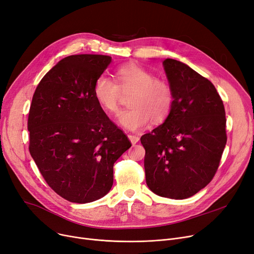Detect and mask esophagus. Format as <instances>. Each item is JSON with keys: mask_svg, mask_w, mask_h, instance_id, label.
Wrapping results in <instances>:
<instances>
[{"mask_svg": "<svg viewBox=\"0 0 254 254\" xmlns=\"http://www.w3.org/2000/svg\"><path fill=\"white\" fill-rule=\"evenodd\" d=\"M127 137H128V139H129V141L131 142V144H132V145L136 144V143L140 140V138H139L138 136H136V135H130V134H128V135H127Z\"/></svg>", "mask_w": 254, "mask_h": 254, "instance_id": "1", "label": "esophagus"}]
</instances>
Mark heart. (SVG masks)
Returning <instances> with one entry per match:
<instances>
[{
	"instance_id": "heart-1",
	"label": "heart",
	"mask_w": 254,
	"mask_h": 254,
	"mask_svg": "<svg viewBox=\"0 0 254 254\" xmlns=\"http://www.w3.org/2000/svg\"><path fill=\"white\" fill-rule=\"evenodd\" d=\"M116 81L105 75L99 76L93 84V96L108 113H116L125 95L129 98L130 108L118 114V123L128 130H141L151 120L163 123L172 112L175 93L172 85L137 64H127L116 71Z\"/></svg>"
}]
</instances>
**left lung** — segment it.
I'll list each match as a JSON object with an SVG mask.
<instances>
[{"mask_svg":"<svg viewBox=\"0 0 254 254\" xmlns=\"http://www.w3.org/2000/svg\"><path fill=\"white\" fill-rule=\"evenodd\" d=\"M163 64L175 102L165 123L141 137L146 183L157 195L182 199L215 175L226 144L225 111L210 80L176 60Z\"/></svg>","mask_w":254,"mask_h":254,"instance_id":"1","label":"left lung"}]
</instances>
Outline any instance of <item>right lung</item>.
<instances>
[{
    "instance_id": "right-lung-1",
    "label": "right lung",
    "mask_w": 254,
    "mask_h": 254,
    "mask_svg": "<svg viewBox=\"0 0 254 254\" xmlns=\"http://www.w3.org/2000/svg\"><path fill=\"white\" fill-rule=\"evenodd\" d=\"M110 63L102 55L63 59L39 82L30 107V153L46 183L72 203L108 193L113 165L131 146L93 96Z\"/></svg>"
}]
</instances>
